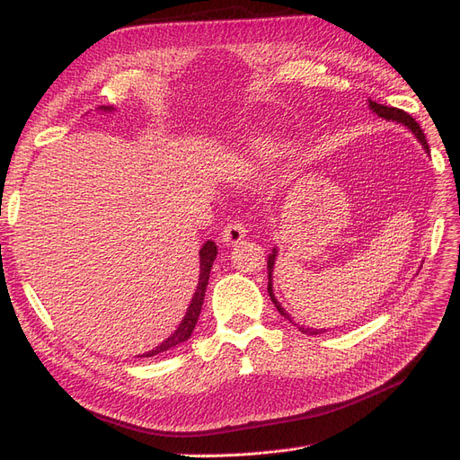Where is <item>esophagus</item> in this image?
Returning a JSON list of instances; mask_svg holds the SVG:
<instances>
[{"label":"esophagus","instance_id":"esophagus-1","mask_svg":"<svg viewBox=\"0 0 460 460\" xmlns=\"http://www.w3.org/2000/svg\"><path fill=\"white\" fill-rule=\"evenodd\" d=\"M245 226L242 220H232L228 222V225L225 226V230H222V242H225L228 247L240 243L243 238H245Z\"/></svg>","mask_w":460,"mask_h":460}]
</instances>
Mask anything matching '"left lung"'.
Masks as SVG:
<instances>
[{
    "mask_svg": "<svg viewBox=\"0 0 460 460\" xmlns=\"http://www.w3.org/2000/svg\"><path fill=\"white\" fill-rule=\"evenodd\" d=\"M368 107L374 111L376 115L378 117H382V119H385V120H395V122H401V124H405V127L419 137V142L422 144V147L426 149V153H429V147H428V142H426V136H424V132H422V128H420V124L416 122L409 113H405V111L402 109H397V107H387V105H380V103H376V102H372V100H368ZM276 247L272 249V255H269V261H267V269H269V296H270V299H272V303H274V307L278 309V313H280L284 318H288L291 324L294 326H297L299 328V332H303V333H307V336H316V333H320V332H324V330H314V328H305V326H299V324H296L294 320H291V314H288L286 313V309L282 307L280 303H278V299L274 297V291H272V270H274V261H276Z\"/></svg>",
    "mask_w": 460,
    "mask_h": 460,
    "instance_id": "obj_1",
    "label": "left lung"
}]
</instances>
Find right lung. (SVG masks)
Returning a JSON list of instances; mask_svg holds the SVG:
<instances>
[{
	"instance_id": "add662e5",
	"label": "right lung",
	"mask_w": 460,
	"mask_h": 460,
	"mask_svg": "<svg viewBox=\"0 0 460 460\" xmlns=\"http://www.w3.org/2000/svg\"><path fill=\"white\" fill-rule=\"evenodd\" d=\"M100 109L102 111H113V107H105V105L100 107ZM215 259H217V245H215V242L208 240L199 249V282H198L196 294H193V297H191L188 313L182 318V323H180V326L174 330V333H171V336L166 338L161 345H157L155 349H151V351H147L144 355H137V357H153V355H159L163 351H169V349H172V347L184 343L191 336V332H193V328H196L199 313H201V305H203V299H205V289H207V284H208V274H211Z\"/></svg>"
}]
</instances>
